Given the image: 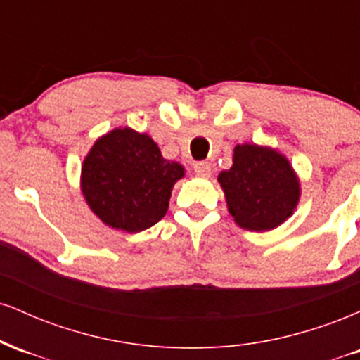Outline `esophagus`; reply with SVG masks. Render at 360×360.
<instances>
[{"mask_svg":"<svg viewBox=\"0 0 360 360\" xmlns=\"http://www.w3.org/2000/svg\"><path fill=\"white\" fill-rule=\"evenodd\" d=\"M194 172H196L198 176H203V177H208L212 174V166H210V162H206V160H200V162H194Z\"/></svg>","mask_w":360,"mask_h":360,"instance_id":"obj_1","label":"esophagus"}]
</instances>
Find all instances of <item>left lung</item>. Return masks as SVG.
I'll list each match as a JSON object with an SVG mask.
<instances>
[{
    "mask_svg": "<svg viewBox=\"0 0 360 360\" xmlns=\"http://www.w3.org/2000/svg\"><path fill=\"white\" fill-rule=\"evenodd\" d=\"M229 212L242 229L266 232L286 221L300 200L291 164L274 148L237 146L233 166L218 176Z\"/></svg>",
    "mask_w": 360,
    "mask_h": 360,
    "instance_id": "obj_1",
    "label": "left lung"
}]
</instances>
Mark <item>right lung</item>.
<instances>
[{
    "instance_id": "right-lung-1",
    "label": "right lung",
    "mask_w": 360,
    "mask_h": 360,
    "mask_svg": "<svg viewBox=\"0 0 360 360\" xmlns=\"http://www.w3.org/2000/svg\"><path fill=\"white\" fill-rule=\"evenodd\" d=\"M183 176L184 167L164 159L147 134L117 128L86 155L81 188L103 223L137 233L164 218L172 186Z\"/></svg>"
}]
</instances>
